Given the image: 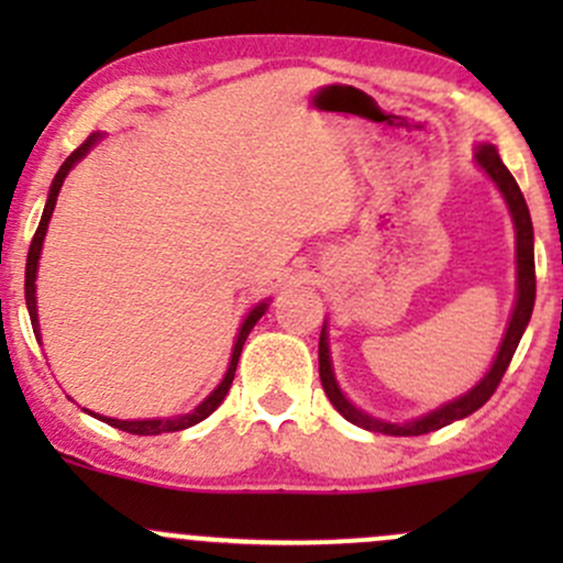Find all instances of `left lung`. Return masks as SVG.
Listing matches in <instances>:
<instances>
[{
	"label": "left lung",
	"mask_w": 563,
	"mask_h": 563,
	"mask_svg": "<svg viewBox=\"0 0 563 563\" xmlns=\"http://www.w3.org/2000/svg\"><path fill=\"white\" fill-rule=\"evenodd\" d=\"M476 163L485 168V174L496 181V187L501 190L504 201H507L509 214L515 220V242H518V302H515L512 318H509V327L507 334L501 340V349H498L496 362H493L490 371L485 373L479 384L474 389H468L465 395H460L457 400L444 402L441 408L435 411L424 413V417L413 419V422H382V419H373L371 413L360 411L349 397L343 395L334 382V373H332V362H329V343H327V332L321 329V340H318V376H321L323 391H327L329 402L349 419L351 424L356 428H365L373 430V433H384V435H424V433H433V430L446 428L452 424L455 419L468 417L474 413L476 408L485 406L490 400V395L496 391L498 384H501L504 373H507L509 362H512L515 351H518L520 338H523L528 321H531V310H533V299H537V272H533V225H531V214H528L526 207V198L520 192L518 181L515 176L509 174V168L504 166L501 157H498L496 146L490 144H482L476 150Z\"/></svg>",
	"instance_id": "1"
}]
</instances>
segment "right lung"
<instances>
[{
	"label": "right lung",
	"mask_w": 563,
	"mask_h": 563,
	"mask_svg": "<svg viewBox=\"0 0 563 563\" xmlns=\"http://www.w3.org/2000/svg\"><path fill=\"white\" fill-rule=\"evenodd\" d=\"M100 135H89L87 141H84L81 146H78L76 152H73L70 157H67L65 163H62V168L56 172L54 181H51V190H48V201H45V209H43V218H40V225L35 231V236H32V245H30V255H26V280H24V294H26V308H30V318H32V329H35V338L40 340V323H37V297H35V280H37V261H40V250H43V240H45V231H48V220L51 214H54V207H56V196H59L62 190V181H65L67 172H70L73 166H76L78 161H81L84 155H87L89 150H92L95 144H98ZM266 310V302L255 305L253 310H250V316L242 321V329H240V338H236L234 343V354H231V362H229V371H225V378L218 384V389L212 391V395L207 397V400L201 402V406L196 408V411L190 413H181V417H174V419H135V422H128V419H111V417H100V413H95L98 419H103L106 424H111V428H119L124 430V433H133V435H161V433H174V430H185V428H192V424H198L201 419H207L209 413L214 411V408L223 402V397L229 395L231 389V382H234V373H236V362H240V354H242V345H245L250 329L255 327V321H258L261 316H264Z\"/></svg>",
	"instance_id": "obj_1"
}]
</instances>
